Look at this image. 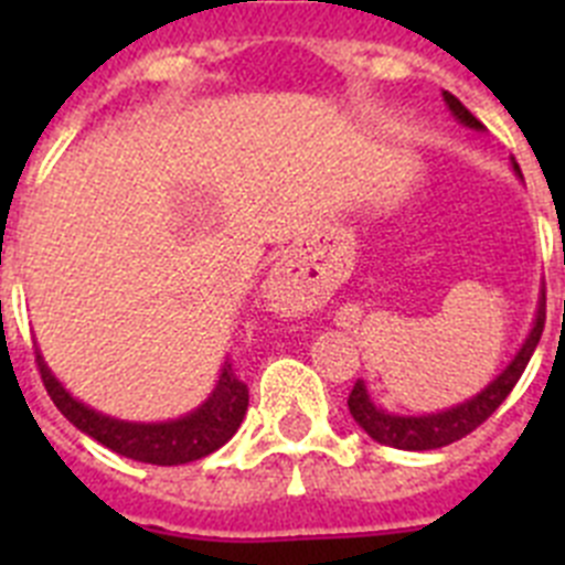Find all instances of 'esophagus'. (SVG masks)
Masks as SVG:
<instances>
[{"instance_id":"esophagus-1","label":"esophagus","mask_w":565,"mask_h":565,"mask_svg":"<svg viewBox=\"0 0 565 565\" xmlns=\"http://www.w3.org/2000/svg\"><path fill=\"white\" fill-rule=\"evenodd\" d=\"M271 291L279 297H291V274L286 266H277L271 271Z\"/></svg>"}]
</instances>
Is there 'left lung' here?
I'll return each mask as SVG.
<instances>
[{"label":"left lung","instance_id":"left-lung-1","mask_svg":"<svg viewBox=\"0 0 565 565\" xmlns=\"http://www.w3.org/2000/svg\"><path fill=\"white\" fill-rule=\"evenodd\" d=\"M444 102L450 107V113L456 115L458 121L469 129H483V124L478 121L476 115L469 113L461 102H458L452 93H444ZM515 172L521 174L518 163H512ZM543 322H546V291L541 294V302H537V317L535 326L529 331L526 342L521 344V351L512 362L507 364V371L501 376H495L492 382L483 387L478 396L467 398L463 404H456L450 411L441 413H427V416H396V413H387L382 407L371 402L367 396V387L364 382L353 384L351 396H348V411H351L353 422L362 427L373 441L387 444V447H396V450H438V447H447V444L458 441V438L469 436L472 430H478L483 422H487L492 413L503 404V398L512 393V387L518 384L521 373L526 371L529 359L535 353L537 342H541Z\"/></svg>","mask_w":565,"mask_h":565}]
</instances>
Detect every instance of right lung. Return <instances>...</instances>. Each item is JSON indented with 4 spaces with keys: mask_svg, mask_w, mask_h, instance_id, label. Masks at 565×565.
<instances>
[{
    "mask_svg": "<svg viewBox=\"0 0 565 565\" xmlns=\"http://www.w3.org/2000/svg\"><path fill=\"white\" fill-rule=\"evenodd\" d=\"M36 364L44 387H47V396L62 411V416L70 424H76L78 430L87 433L89 438H96L98 444L109 447L118 456L132 458V461L178 467V463L206 458L209 452L221 450L223 444L237 433L239 422L248 411V387L243 379L234 376L228 359L223 362L221 379L214 384L212 396L198 411L161 424L121 422V418L96 413L93 407H87V404H82L64 391L62 382L50 373L39 351Z\"/></svg>",
    "mask_w": 565,
    "mask_h": 565,
    "instance_id": "add662e5",
    "label": "right lung"
}]
</instances>
